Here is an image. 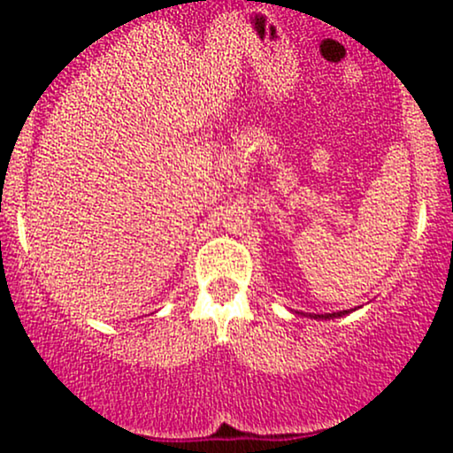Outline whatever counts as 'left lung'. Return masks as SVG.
Masks as SVG:
<instances>
[{"label":"left lung","instance_id":"obj_1","mask_svg":"<svg viewBox=\"0 0 453 453\" xmlns=\"http://www.w3.org/2000/svg\"><path fill=\"white\" fill-rule=\"evenodd\" d=\"M349 311H338V313H326V315H313V318H324V319H330V318H340V315H344Z\"/></svg>","mask_w":453,"mask_h":453}]
</instances>
